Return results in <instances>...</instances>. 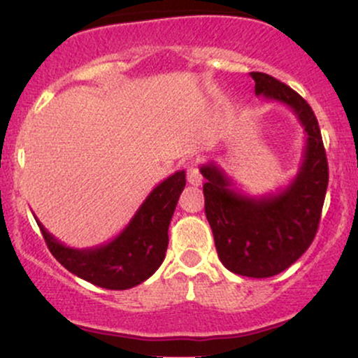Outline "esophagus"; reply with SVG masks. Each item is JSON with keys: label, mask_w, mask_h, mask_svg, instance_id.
Segmentation results:
<instances>
[{"label": "esophagus", "mask_w": 358, "mask_h": 358, "mask_svg": "<svg viewBox=\"0 0 358 358\" xmlns=\"http://www.w3.org/2000/svg\"><path fill=\"white\" fill-rule=\"evenodd\" d=\"M187 180H188V183L193 185V187H199V185H202V173H200L199 166L190 165L187 168Z\"/></svg>", "instance_id": "obj_1"}]
</instances>
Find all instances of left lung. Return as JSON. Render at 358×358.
Masks as SVG:
<instances>
[{
    "label": "left lung",
    "instance_id": "obj_1",
    "mask_svg": "<svg viewBox=\"0 0 358 358\" xmlns=\"http://www.w3.org/2000/svg\"><path fill=\"white\" fill-rule=\"evenodd\" d=\"M256 96L285 104L294 113L306 136L298 173L278 193L250 196L236 190L232 180L210 162L200 166L205 215L217 254L232 273L271 278L305 254L318 231L328 187V162L318 121L310 104L274 77L250 72Z\"/></svg>",
    "mask_w": 358,
    "mask_h": 358
}]
</instances>
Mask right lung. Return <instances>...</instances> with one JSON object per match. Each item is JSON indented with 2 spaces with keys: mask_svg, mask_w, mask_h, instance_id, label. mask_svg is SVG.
Masks as SVG:
<instances>
[{
  "mask_svg": "<svg viewBox=\"0 0 358 358\" xmlns=\"http://www.w3.org/2000/svg\"><path fill=\"white\" fill-rule=\"evenodd\" d=\"M185 183L183 170L163 180L121 234L96 248H69L57 241L38 219L36 224L53 257L65 269L106 289H129L146 281L162 266L168 248V227Z\"/></svg>",
  "mask_w": 358,
  "mask_h": 358,
  "instance_id": "add662e5",
  "label": "right lung"
}]
</instances>
